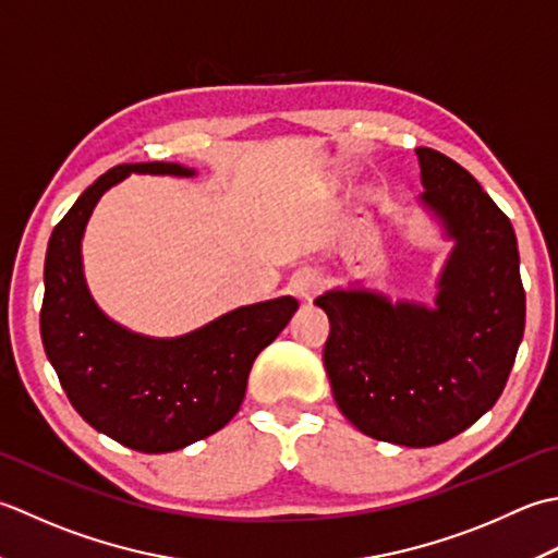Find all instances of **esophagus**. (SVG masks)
<instances>
[{
  "mask_svg": "<svg viewBox=\"0 0 558 558\" xmlns=\"http://www.w3.org/2000/svg\"><path fill=\"white\" fill-rule=\"evenodd\" d=\"M289 289H291V293L295 295V299L311 301L313 295L323 289V275H317L315 269L295 271L291 283H289Z\"/></svg>",
  "mask_w": 558,
  "mask_h": 558,
  "instance_id": "1",
  "label": "esophagus"
}]
</instances>
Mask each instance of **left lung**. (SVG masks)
I'll use <instances>...</instances> for the list:
<instances>
[{
	"mask_svg": "<svg viewBox=\"0 0 558 558\" xmlns=\"http://www.w3.org/2000/svg\"><path fill=\"white\" fill-rule=\"evenodd\" d=\"M422 204L454 247L436 308L392 303L368 289H335L323 361L335 402L361 434L428 448L470 428L501 397L525 332L515 231L452 158L416 149Z\"/></svg>",
	"mask_w": 558,
	"mask_h": 558,
	"instance_id": "obj_1",
	"label": "left lung"
}]
</instances>
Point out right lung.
<instances>
[{
	"label": "right lung",
	"mask_w": 558,
	"mask_h": 558,
	"mask_svg": "<svg viewBox=\"0 0 558 558\" xmlns=\"http://www.w3.org/2000/svg\"><path fill=\"white\" fill-rule=\"evenodd\" d=\"M130 173L180 175V163H122L82 192L54 226L45 255L40 337L72 407L100 434L140 452H173L223 428L243 404L259 351L275 342L299 301L243 305L173 339L112 323L90 295L82 238L106 190Z\"/></svg>",
	"instance_id": "right-lung-1"
}]
</instances>
